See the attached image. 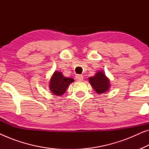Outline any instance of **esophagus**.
<instances>
[{
    "instance_id": "1",
    "label": "esophagus",
    "mask_w": 149,
    "mask_h": 149,
    "mask_svg": "<svg viewBox=\"0 0 149 149\" xmlns=\"http://www.w3.org/2000/svg\"><path fill=\"white\" fill-rule=\"evenodd\" d=\"M75 78H76L77 81H83V76L81 74H77L76 76H75Z\"/></svg>"
}]
</instances>
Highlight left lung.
Segmentation results:
<instances>
[{
    "instance_id": "1",
    "label": "left lung",
    "mask_w": 149,
    "mask_h": 149,
    "mask_svg": "<svg viewBox=\"0 0 149 149\" xmlns=\"http://www.w3.org/2000/svg\"><path fill=\"white\" fill-rule=\"evenodd\" d=\"M89 81L96 93L107 92L110 88V81L102 71H98L93 77H89Z\"/></svg>"
}]
</instances>
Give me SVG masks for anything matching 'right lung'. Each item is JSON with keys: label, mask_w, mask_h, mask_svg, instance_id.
Here are the masks:
<instances>
[{"label": "right lung", "mask_w": 149, "mask_h": 149, "mask_svg": "<svg viewBox=\"0 0 149 149\" xmlns=\"http://www.w3.org/2000/svg\"><path fill=\"white\" fill-rule=\"evenodd\" d=\"M74 81V79L64 77L61 72L55 71L50 79L49 89L52 93L56 95H62L66 92L68 85Z\"/></svg>", "instance_id": "obj_1"}]
</instances>
